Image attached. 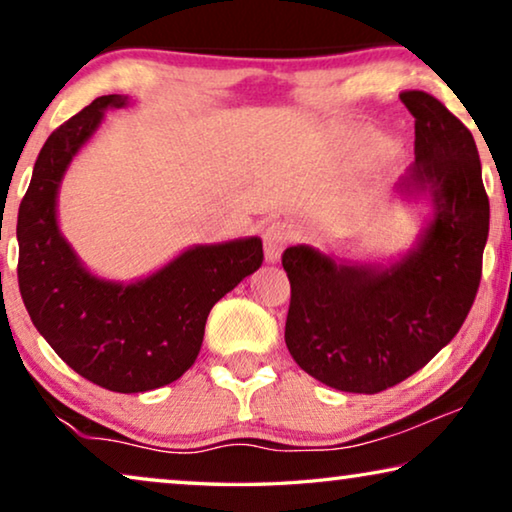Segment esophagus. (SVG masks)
Masks as SVG:
<instances>
[{
  "mask_svg": "<svg viewBox=\"0 0 512 512\" xmlns=\"http://www.w3.org/2000/svg\"><path fill=\"white\" fill-rule=\"evenodd\" d=\"M291 240H293V230L291 226H286V223L277 221V223H270V226H265L263 230L265 258H268L270 263H277L279 256H282V251L291 244Z\"/></svg>",
  "mask_w": 512,
  "mask_h": 512,
  "instance_id": "obj_1",
  "label": "esophagus"
}]
</instances>
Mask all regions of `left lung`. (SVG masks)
<instances>
[{
	"instance_id": "8db88e82",
	"label": "left lung",
	"mask_w": 512,
	"mask_h": 512,
	"mask_svg": "<svg viewBox=\"0 0 512 512\" xmlns=\"http://www.w3.org/2000/svg\"><path fill=\"white\" fill-rule=\"evenodd\" d=\"M401 100L415 116L401 188L433 202L417 247L384 270L303 244L282 254L286 347L307 375L349 394H380L424 368L459 333L482 277L489 198L471 130L424 90Z\"/></svg>"
}]
</instances>
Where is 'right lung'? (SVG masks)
Masks as SVG:
<instances>
[{"label": "right lung", "instance_id": "right-lung-1", "mask_svg": "<svg viewBox=\"0 0 512 512\" xmlns=\"http://www.w3.org/2000/svg\"><path fill=\"white\" fill-rule=\"evenodd\" d=\"M123 95H102L51 132L18 209V286L32 324L81 377L118 394L179 380L198 359L209 310L261 268L258 237L200 244L135 284L104 282L58 230L55 195L76 151Z\"/></svg>", "mask_w": 512, "mask_h": 512}]
</instances>
